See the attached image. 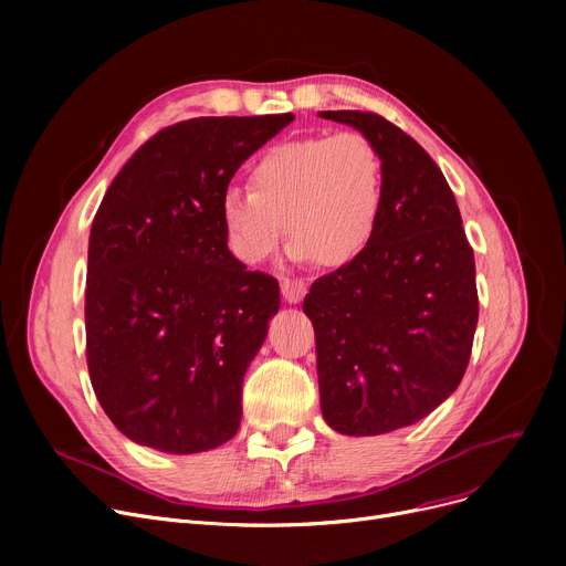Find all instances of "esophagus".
Returning a JSON list of instances; mask_svg holds the SVG:
<instances>
[{
	"instance_id": "1",
	"label": "esophagus",
	"mask_w": 566,
	"mask_h": 566,
	"mask_svg": "<svg viewBox=\"0 0 566 566\" xmlns=\"http://www.w3.org/2000/svg\"><path fill=\"white\" fill-rule=\"evenodd\" d=\"M280 289H282V295L286 303H301L305 298L307 293V282L305 280H298V277H282L280 282Z\"/></svg>"
}]
</instances>
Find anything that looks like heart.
Segmentation results:
<instances>
[{
	"label": "heart",
	"mask_w": 566,
	"mask_h": 566,
	"mask_svg": "<svg viewBox=\"0 0 566 566\" xmlns=\"http://www.w3.org/2000/svg\"><path fill=\"white\" fill-rule=\"evenodd\" d=\"M248 184L250 192L231 188L220 203L227 243L243 263L271 256L284 224L293 235V259H318L331 268L358 259L378 231L385 169L376 144L358 130L265 148Z\"/></svg>",
	"instance_id": "obj_1"
}]
</instances>
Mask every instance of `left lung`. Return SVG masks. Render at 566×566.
<instances>
[{
    "label": "left lung",
    "mask_w": 566,
    "mask_h": 566,
    "mask_svg": "<svg viewBox=\"0 0 566 566\" xmlns=\"http://www.w3.org/2000/svg\"><path fill=\"white\" fill-rule=\"evenodd\" d=\"M321 116L367 135L385 169L374 241L303 303L325 422L378 436L427 418L459 388L480 316L474 254L454 192L418 142L374 112Z\"/></svg>",
    "instance_id": "obj_1"
}]
</instances>
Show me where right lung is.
<instances>
[{"label":"right lung","mask_w":566,"mask_h":566,"mask_svg":"<svg viewBox=\"0 0 566 566\" xmlns=\"http://www.w3.org/2000/svg\"><path fill=\"white\" fill-rule=\"evenodd\" d=\"M293 114L199 116L144 142L88 235L86 365L114 427L169 454L235 436L243 376L280 310L273 275L227 248L229 181Z\"/></svg>","instance_id":"add662e5"}]
</instances>
